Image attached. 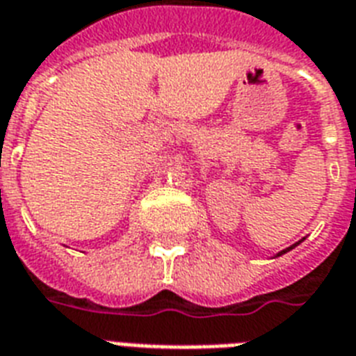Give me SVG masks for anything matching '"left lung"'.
I'll return each instance as SVG.
<instances>
[{
    "instance_id": "obj_1",
    "label": "left lung",
    "mask_w": 356,
    "mask_h": 356,
    "mask_svg": "<svg viewBox=\"0 0 356 356\" xmlns=\"http://www.w3.org/2000/svg\"><path fill=\"white\" fill-rule=\"evenodd\" d=\"M302 241H305V238H302ZM302 241H298V243L291 244V246H287V248H284V250H282V252H278V254H276L275 257H280V256H284V254H287V252H289V250H293V248H295V246H298V244L302 243Z\"/></svg>"
}]
</instances>
